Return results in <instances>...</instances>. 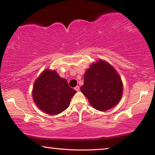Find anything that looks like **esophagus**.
Masks as SVG:
<instances>
[{
    "mask_svg": "<svg viewBox=\"0 0 155 155\" xmlns=\"http://www.w3.org/2000/svg\"><path fill=\"white\" fill-rule=\"evenodd\" d=\"M74 90H76V91H79V90H80V87H79V86L78 85H77V86H76V87H74Z\"/></svg>",
    "mask_w": 155,
    "mask_h": 155,
    "instance_id": "1",
    "label": "esophagus"
}]
</instances>
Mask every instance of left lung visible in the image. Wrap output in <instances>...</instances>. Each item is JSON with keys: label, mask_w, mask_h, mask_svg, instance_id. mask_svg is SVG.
<instances>
[{"label": "left lung", "mask_w": 155, "mask_h": 155, "mask_svg": "<svg viewBox=\"0 0 155 155\" xmlns=\"http://www.w3.org/2000/svg\"><path fill=\"white\" fill-rule=\"evenodd\" d=\"M81 91L94 108L104 111L119 103L123 86L114 68L108 63L100 60L85 72Z\"/></svg>", "instance_id": "1"}]
</instances>
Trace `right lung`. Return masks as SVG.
<instances>
[{
    "instance_id": "1",
    "label": "right lung",
    "mask_w": 155,
    "mask_h": 155,
    "mask_svg": "<svg viewBox=\"0 0 155 155\" xmlns=\"http://www.w3.org/2000/svg\"><path fill=\"white\" fill-rule=\"evenodd\" d=\"M76 93L65 78L48 70H44L37 78L32 92L39 109L51 115L59 114L66 109Z\"/></svg>"
}]
</instances>
